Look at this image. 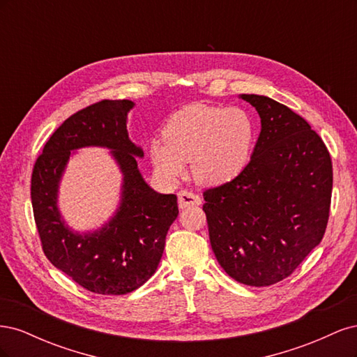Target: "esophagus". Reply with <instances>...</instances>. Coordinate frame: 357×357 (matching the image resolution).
Returning <instances> with one entry per match:
<instances>
[{
    "instance_id": "34e87169",
    "label": "esophagus",
    "mask_w": 357,
    "mask_h": 357,
    "mask_svg": "<svg viewBox=\"0 0 357 357\" xmlns=\"http://www.w3.org/2000/svg\"><path fill=\"white\" fill-rule=\"evenodd\" d=\"M177 197H178V207L180 208H188V207H193V205L201 204V198L189 190H180L177 193Z\"/></svg>"
}]
</instances>
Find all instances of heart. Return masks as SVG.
Returning a JSON list of instances; mask_svg holds the SVG:
<instances>
[{
	"instance_id": "1",
	"label": "heart",
	"mask_w": 357,
	"mask_h": 357,
	"mask_svg": "<svg viewBox=\"0 0 357 357\" xmlns=\"http://www.w3.org/2000/svg\"><path fill=\"white\" fill-rule=\"evenodd\" d=\"M256 142L253 117L238 107L192 104L172 116L164 139L150 144V158L167 180L185 176L186 162L205 185H220L247 167Z\"/></svg>"
}]
</instances>
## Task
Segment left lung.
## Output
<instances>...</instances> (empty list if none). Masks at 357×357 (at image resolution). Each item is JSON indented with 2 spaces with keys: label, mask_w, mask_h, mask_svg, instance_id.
I'll return each mask as SVG.
<instances>
[{
  "label": "left lung",
  "mask_w": 357,
  "mask_h": 357,
  "mask_svg": "<svg viewBox=\"0 0 357 357\" xmlns=\"http://www.w3.org/2000/svg\"><path fill=\"white\" fill-rule=\"evenodd\" d=\"M261 116L247 167L202 193L211 248L238 283L271 286L320 244L332 197L328 147L308 122L268 96L245 95Z\"/></svg>",
  "instance_id": "left-lung-1"
}]
</instances>
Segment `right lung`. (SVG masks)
<instances>
[{"label":"right lung","instance_id":"right-lung-1","mask_svg":"<svg viewBox=\"0 0 357 357\" xmlns=\"http://www.w3.org/2000/svg\"><path fill=\"white\" fill-rule=\"evenodd\" d=\"M134 102L102 100L70 116L46 143L31 176V201L43 252L75 283L98 295H126L152 277L165 236L177 219L176 195L150 189L137 168L143 150L129 142L126 114ZM101 145L114 150L124 172V198L109 225L74 234L56 208L57 183L70 150Z\"/></svg>","mask_w":357,"mask_h":357}]
</instances>
